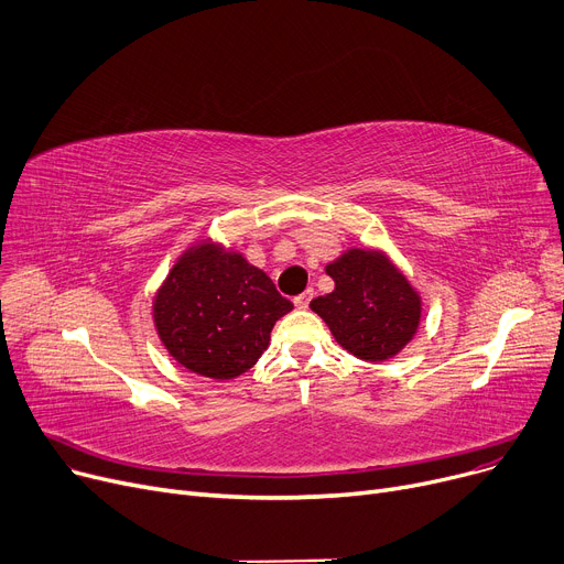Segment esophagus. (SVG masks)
Here are the masks:
<instances>
[{
  "label": "esophagus",
  "mask_w": 564,
  "mask_h": 564,
  "mask_svg": "<svg viewBox=\"0 0 564 564\" xmlns=\"http://www.w3.org/2000/svg\"><path fill=\"white\" fill-rule=\"evenodd\" d=\"M313 290L308 288L306 292H302V294H297V297H294V306L297 308H308V304H311V300H313Z\"/></svg>",
  "instance_id": "esophagus-1"
}]
</instances>
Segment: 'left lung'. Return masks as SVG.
<instances>
[{
	"instance_id": "obj_1",
	"label": "left lung",
	"mask_w": 564,
	"mask_h": 564,
	"mask_svg": "<svg viewBox=\"0 0 564 564\" xmlns=\"http://www.w3.org/2000/svg\"><path fill=\"white\" fill-rule=\"evenodd\" d=\"M336 288L311 302L336 343L357 359H393L416 336L423 302L406 276L377 249H347L327 264Z\"/></svg>"
}]
</instances>
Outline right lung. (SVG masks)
<instances>
[{
	"mask_svg": "<svg viewBox=\"0 0 564 564\" xmlns=\"http://www.w3.org/2000/svg\"><path fill=\"white\" fill-rule=\"evenodd\" d=\"M290 311L270 276L210 240L181 253L153 300L155 329L171 357L219 381L253 368Z\"/></svg>",
	"mask_w": 564,
	"mask_h": 564,
	"instance_id": "1",
	"label": "right lung"
}]
</instances>
